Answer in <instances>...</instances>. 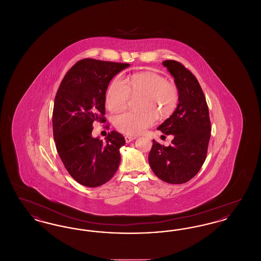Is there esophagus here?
<instances>
[{"label":"esophagus","mask_w":261,"mask_h":261,"mask_svg":"<svg viewBox=\"0 0 261 261\" xmlns=\"http://www.w3.org/2000/svg\"><path fill=\"white\" fill-rule=\"evenodd\" d=\"M135 139H136V137L135 136H125V141H126V143H130V142L134 141Z\"/></svg>","instance_id":"1"}]
</instances>
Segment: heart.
I'll return each instance as SVG.
<instances>
[{
  "instance_id": "b5f03b06",
  "label": "heart",
  "mask_w": 261,
  "mask_h": 261,
  "mask_svg": "<svg viewBox=\"0 0 261 261\" xmlns=\"http://www.w3.org/2000/svg\"><path fill=\"white\" fill-rule=\"evenodd\" d=\"M138 111L124 112L113 119L114 127L127 135H138L161 118L170 116L179 102V90L173 82L152 71L130 75L124 81L116 76L107 90L106 105L112 112L125 110L131 95H140Z\"/></svg>"
}]
</instances>
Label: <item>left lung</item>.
<instances>
[{
	"label": "left lung",
	"instance_id": "left-lung-1",
	"mask_svg": "<svg viewBox=\"0 0 261 261\" xmlns=\"http://www.w3.org/2000/svg\"><path fill=\"white\" fill-rule=\"evenodd\" d=\"M162 64L174 77L179 103L158 128L165 135H173L171 145L164 147L152 140L149 163L162 181L183 184L199 172L205 161L211 139L210 112L196 76L176 61L168 60Z\"/></svg>",
	"mask_w": 261,
	"mask_h": 261
}]
</instances>
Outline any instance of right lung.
I'll return each mask as SVG.
<instances>
[{"label":"right lung","instance_id":"1","mask_svg":"<svg viewBox=\"0 0 261 261\" xmlns=\"http://www.w3.org/2000/svg\"><path fill=\"white\" fill-rule=\"evenodd\" d=\"M130 64L84 59L62 79L53 112L56 148L64 167L83 186L110 181L121 161L125 139L112 131L106 141L92 137L93 124L106 122V92L112 78Z\"/></svg>","mask_w":261,"mask_h":261}]
</instances>
